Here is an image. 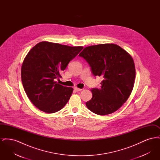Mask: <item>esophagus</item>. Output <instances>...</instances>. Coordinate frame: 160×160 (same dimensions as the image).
Segmentation results:
<instances>
[{"mask_svg": "<svg viewBox=\"0 0 160 160\" xmlns=\"http://www.w3.org/2000/svg\"><path fill=\"white\" fill-rule=\"evenodd\" d=\"M74 89L76 91H82V89H80V88H77V87H75L74 88Z\"/></svg>", "mask_w": 160, "mask_h": 160, "instance_id": "34e87169", "label": "esophagus"}]
</instances>
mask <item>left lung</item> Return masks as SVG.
<instances>
[{"instance_id": "left-lung-1", "label": "left lung", "mask_w": 160, "mask_h": 160, "mask_svg": "<svg viewBox=\"0 0 160 160\" xmlns=\"http://www.w3.org/2000/svg\"><path fill=\"white\" fill-rule=\"evenodd\" d=\"M89 65L94 76H101V88H92V98L86 102L92 112L111 114L129 98L136 77L132 57L121 47L104 44L84 48L79 54Z\"/></svg>"}]
</instances>
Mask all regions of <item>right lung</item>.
Masks as SVG:
<instances>
[{"label":"right lung","instance_id":"1","mask_svg":"<svg viewBox=\"0 0 160 160\" xmlns=\"http://www.w3.org/2000/svg\"><path fill=\"white\" fill-rule=\"evenodd\" d=\"M83 48L43 41L28 53L22 67V81L28 97L38 109L53 113L68 102L73 89L55 80L62 78L61 71Z\"/></svg>","mask_w":160,"mask_h":160}]
</instances>
